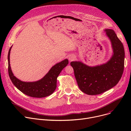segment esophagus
Listing matches in <instances>:
<instances>
[{"instance_id":"1","label":"esophagus","mask_w":131,"mask_h":131,"mask_svg":"<svg viewBox=\"0 0 131 131\" xmlns=\"http://www.w3.org/2000/svg\"><path fill=\"white\" fill-rule=\"evenodd\" d=\"M74 59V56H70V57H69V60H70V61L73 60Z\"/></svg>"}]
</instances>
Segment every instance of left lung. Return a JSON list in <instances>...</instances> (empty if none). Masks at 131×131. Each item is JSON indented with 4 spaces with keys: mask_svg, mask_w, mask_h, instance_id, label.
<instances>
[{
    "mask_svg": "<svg viewBox=\"0 0 131 131\" xmlns=\"http://www.w3.org/2000/svg\"><path fill=\"white\" fill-rule=\"evenodd\" d=\"M111 40L114 54L106 64L89 67L80 61H72L74 75L80 90L89 95L99 94L111 89L118 83L124 68L125 52L121 40L115 31L106 29Z\"/></svg>",
    "mask_w": 131,
    "mask_h": 131,
    "instance_id": "left-lung-1",
    "label": "left lung"
}]
</instances>
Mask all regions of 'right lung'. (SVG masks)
I'll return each instance as SVG.
<instances>
[{
	"label": "right lung",
	"instance_id": "obj_1",
	"mask_svg": "<svg viewBox=\"0 0 131 131\" xmlns=\"http://www.w3.org/2000/svg\"><path fill=\"white\" fill-rule=\"evenodd\" d=\"M12 47L8 54V68L9 78L14 85L22 93L31 97L43 98L51 94L56 88L57 79L59 74L68 64V59H65L54 65L41 80L34 82H25L17 79L12 72L9 60Z\"/></svg>",
	"mask_w": 131,
	"mask_h": 131
}]
</instances>
